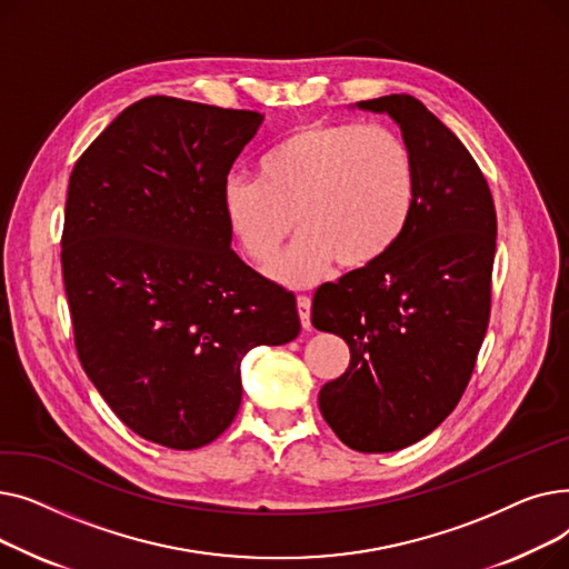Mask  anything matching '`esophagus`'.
<instances>
[{
	"label": "esophagus",
	"mask_w": 569,
	"mask_h": 569,
	"mask_svg": "<svg viewBox=\"0 0 569 569\" xmlns=\"http://www.w3.org/2000/svg\"><path fill=\"white\" fill-rule=\"evenodd\" d=\"M297 311H300L302 327H305V330H309V327H311V297H307V295L297 297Z\"/></svg>",
	"instance_id": "obj_1"
}]
</instances>
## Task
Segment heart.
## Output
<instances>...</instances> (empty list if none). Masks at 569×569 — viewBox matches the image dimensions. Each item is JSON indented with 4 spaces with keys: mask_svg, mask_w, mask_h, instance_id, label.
Instances as JSON below:
<instances>
[{
    "mask_svg": "<svg viewBox=\"0 0 569 569\" xmlns=\"http://www.w3.org/2000/svg\"><path fill=\"white\" fill-rule=\"evenodd\" d=\"M417 200L408 140L382 124L297 127L260 159V177L230 174L221 209L232 237L258 264L272 260L295 223L300 234L269 277L309 288L343 267L378 260L406 230Z\"/></svg>",
    "mask_w": 569,
    "mask_h": 569,
    "instance_id": "b5f03b06",
    "label": "heart"
}]
</instances>
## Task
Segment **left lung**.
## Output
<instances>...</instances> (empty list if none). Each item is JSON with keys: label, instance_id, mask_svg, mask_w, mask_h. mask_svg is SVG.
Returning a JSON list of instances; mask_svg holds the SVG:
<instances>
[{"label": "left lung", "instance_id": "left-lung-1", "mask_svg": "<svg viewBox=\"0 0 569 569\" xmlns=\"http://www.w3.org/2000/svg\"><path fill=\"white\" fill-rule=\"evenodd\" d=\"M387 112L417 161V200L378 260L313 295L311 322L350 348L322 385L325 422L357 452H397L429 436L470 380L491 311L496 207L463 142L408 94L357 103Z\"/></svg>", "mask_w": 569, "mask_h": 569}]
</instances>
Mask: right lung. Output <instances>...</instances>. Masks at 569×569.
<instances>
[{
    "label": "right lung",
    "instance_id": "right-lung-1",
    "mask_svg": "<svg viewBox=\"0 0 569 569\" xmlns=\"http://www.w3.org/2000/svg\"><path fill=\"white\" fill-rule=\"evenodd\" d=\"M262 119L147 97L69 179L62 274L80 365L119 420L170 450L219 438L242 403V357L300 335L295 295L230 249L221 209Z\"/></svg>",
    "mask_w": 569,
    "mask_h": 569
}]
</instances>
